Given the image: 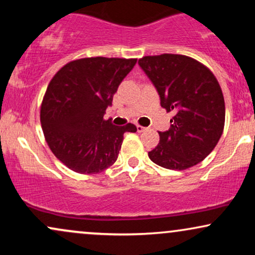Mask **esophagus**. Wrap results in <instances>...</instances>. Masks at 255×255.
Listing matches in <instances>:
<instances>
[{
  "label": "esophagus",
  "mask_w": 255,
  "mask_h": 255,
  "mask_svg": "<svg viewBox=\"0 0 255 255\" xmlns=\"http://www.w3.org/2000/svg\"><path fill=\"white\" fill-rule=\"evenodd\" d=\"M146 129H147V128H146V127H142V126L136 125V130L139 131V133H141V131H144V130H146Z\"/></svg>",
  "instance_id": "esophagus-1"
}]
</instances>
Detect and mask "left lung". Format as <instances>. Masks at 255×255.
<instances>
[{
    "label": "left lung",
    "mask_w": 255,
    "mask_h": 255,
    "mask_svg": "<svg viewBox=\"0 0 255 255\" xmlns=\"http://www.w3.org/2000/svg\"><path fill=\"white\" fill-rule=\"evenodd\" d=\"M139 66L157 89L160 105L175 111L169 130L148 152L157 165L184 170L211 153L224 129L225 104L217 79L203 63L184 55L145 56Z\"/></svg>",
    "instance_id": "1"
}]
</instances>
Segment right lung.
Masks as SVG:
<instances>
[{
	"mask_svg": "<svg viewBox=\"0 0 255 255\" xmlns=\"http://www.w3.org/2000/svg\"><path fill=\"white\" fill-rule=\"evenodd\" d=\"M135 63L136 58H80L51 79L40 122L49 147L67 168L87 175L105 170L118 159L126 131H136L131 124L114 126L103 119Z\"/></svg>",
	"mask_w": 255,
	"mask_h": 255,
	"instance_id": "right-lung-1",
	"label": "right lung"
}]
</instances>
